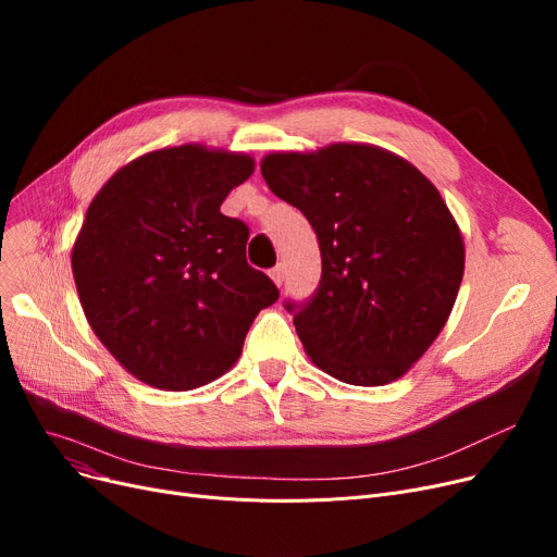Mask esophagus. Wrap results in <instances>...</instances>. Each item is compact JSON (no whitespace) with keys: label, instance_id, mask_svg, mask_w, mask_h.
<instances>
[{"label":"esophagus","instance_id":"34e87169","mask_svg":"<svg viewBox=\"0 0 557 557\" xmlns=\"http://www.w3.org/2000/svg\"><path fill=\"white\" fill-rule=\"evenodd\" d=\"M271 280L280 286L284 282V263H277L275 269H271Z\"/></svg>","mask_w":557,"mask_h":557}]
</instances>
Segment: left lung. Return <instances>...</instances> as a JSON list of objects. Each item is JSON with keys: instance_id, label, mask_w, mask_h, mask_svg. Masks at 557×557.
Masks as SVG:
<instances>
[{"instance_id": "left-lung-1", "label": "left lung", "mask_w": 557, "mask_h": 557, "mask_svg": "<svg viewBox=\"0 0 557 557\" xmlns=\"http://www.w3.org/2000/svg\"><path fill=\"white\" fill-rule=\"evenodd\" d=\"M271 191L311 223L323 275L286 300L309 359L338 382L384 386L426 352L465 271L460 230L426 175L370 144L261 160Z\"/></svg>"}]
</instances>
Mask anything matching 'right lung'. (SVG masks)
<instances>
[{
	"mask_svg": "<svg viewBox=\"0 0 557 557\" xmlns=\"http://www.w3.org/2000/svg\"><path fill=\"white\" fill-rule=\"evenodd\" d=\"M244 153L183 144L122 166L87 208L72 248L81 307L139 382L191 391L237 363L280 290L246 261L248 225L221 214L250 178Z\"/></svg>",
	"mask_w": 557,
	"mask_h": 557,
	"instance_id": "right-lung-1",
	"label": "right lung"
}]
</instances>
